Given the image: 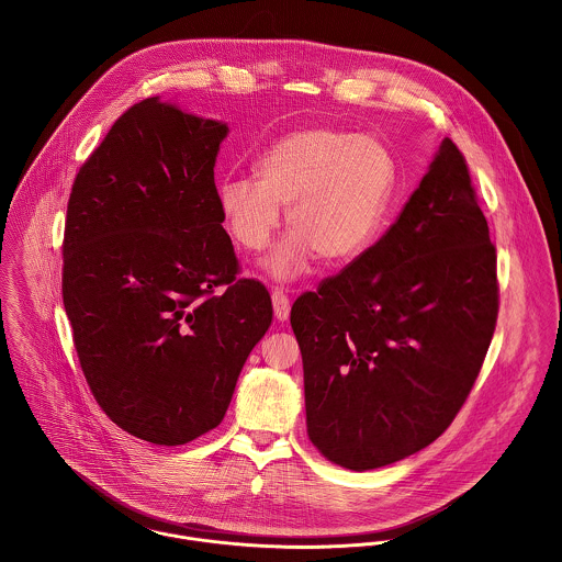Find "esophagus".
I'll list each match as a JSON object with an SVG mask.
<instances>
[{"mask_svg": "<svg viewBox=\"0 0 562 562\" xmlns=\"http://www.w3.org/2000/svg\"><path fill=\"white\" fill-rule=\"evenodd\" d=\"M272 307H274V318L285 322L290 318V299L283 290H272Z\"/></svg>", "mask_w": 562, "mask_h": 562, "instance_id": "esophagus-1", "label": "esophagus"}]
</instances>
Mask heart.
<instances>
[{"label":"heart","instance_id":"heart-1","mask_svg":"<svg viewBox=\"0 0 562 562\" xmlns=\"http://www.w3.org/2000/svg\"><path fill=\"white\" fill-rule=\"evenodd\" d=\"M257 177H227L218 186L221 216L240 248L259 252L281 225V205H290L292 236L268 268L277 279H294L316 255L339 266L372 246L392 207L398 166L379 138L305 127L261 156Z\"/></svg>","mask_w":562,"mask_h":562}]
</instances>
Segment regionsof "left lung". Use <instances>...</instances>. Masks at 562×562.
<instances>
[{"label":"left lung","mask_w":562,"mask_h":562,"mask_svg":"<svg viewBox=\"0 0 562 562\" xmlns=\"http://www.w3.org/2000/svg\"><path fill=\"white\" fill-rule=\"evenodd\" d=\"M495 263L468 161L446 138L385 236L292 305L322 457L366 472L446 432L495 330Z\"/></svg>","instance_id":"obj_1"}]
</instances>
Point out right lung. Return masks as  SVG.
Instances as JSON below:
<instances>
[{
  "instance_id": "add662e5",
  "label": "right lung",
  "mask_w": 562,
  "mask_h": 562,
  "mask_svg": "<svg viewBox=\"0 0 562 562\" xmlns=\"http://www.w3.org/2000/svg\"><path fill=\"white\" fill-rule=\"evenodd\" d=\"M227 132L158 97L134 103L67 205L63 301L81 372L119 428L156 446L223 422L272 322L223 229L214 166Z\"/></svg>"
}]
</instances>
